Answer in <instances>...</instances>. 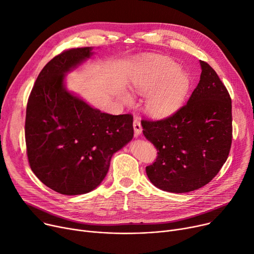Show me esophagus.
<instances>
[{"label": "esophagus", "mask_w": 254, "mask_h": 254, "mask_svg": "<svg viewBox=\"0 0 254 254\" xmlns=\"http://www.w3.org/2000/svg\"><path fill=\"white\" fill-rule=\"evenodd\" d=\"M132 127H134V130H135V136L138 137L140 136V134L142 132V126H141V123L140 120L138 119H135L134 123H132Z\"/></svg>", "instance_id": "34e87169"}]
</instances>
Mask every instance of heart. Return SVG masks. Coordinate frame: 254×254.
<instances>
[{
	"label": "heart",
	"instance_id": "1",
	"mask_svg": "<svg viewBox=\"0 0 254 254\" xmlns=\"http://www.w3.org/2000/svg\"><path fill=\"white\" fill-rule=\"evenodd\" d=\"M191 86L189 73L167 58H152L139 62L130 75V87L139 95L148 93L145 108L150 115L166 117L175 113L188 98ZM122 99L130 103L124 93Z\"/></svg>",
	"mask_w": 254,
	"mask_h": 254
}]
</instances>
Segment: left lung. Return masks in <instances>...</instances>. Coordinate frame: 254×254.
I'll return each mask as SVG.
<instances>
[{
  "mask_svg": "<svg viewBox=\"0 0 254 254\" xmlns=\"http://www.w3.org/2000/svg\"><path fill=\"white\" fill-rule=\"evenodd\" d=\"M201 77L182 108L162 120H142L143 135L157 149L146 167L150 182L169 192H189L214 178L232 145V100L211 66L199 61Z\"/></svg>",
  "mask_w": 254,
  "mask_h": 254,
  "instance_id": "obj_1",
  "label": "left lung"
}]
</instances>
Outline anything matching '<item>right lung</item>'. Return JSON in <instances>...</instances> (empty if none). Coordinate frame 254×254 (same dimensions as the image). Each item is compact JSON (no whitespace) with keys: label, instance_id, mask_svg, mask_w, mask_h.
<instances>
[{"label":"right lung","instance_id":"1","mask_svg":"<svg viewBox=\"0 0 254 254\" xmlns=\"http://www.w3.org/2000/svg\"><path fill=\"white\" fill-rule=\"evenodd\" d=\"M92 49L73 48L53 58L40 72L26 106L31 169L47 188L65 195L97 189L112 155L134 137L130 114L102 113L65 88V75L89 59Z\"/></svg>","mask_w":254,"mask_h":254}]
</instances>
